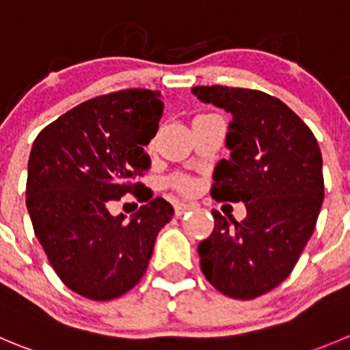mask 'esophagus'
<instances>
[{
  "instance_id": "esophagus-1",
  "label": "esophagus",
  "mask_w": 350,
  "mask_h": 350,
  "mask_svg": "<svg viewBox=\"0 0 350 350\" xmlns=\"http://www.w3.org/2000/svg\"><path fill=\"white\" fill-rule=\"evenodd\" d=\"M192 208H194V206H192V204H185V202H177V204H175V215L182 216V215H185V213H187V211H191Z\"/></svg>"
}]
</instances>
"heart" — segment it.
<instances>
[{"instance_id": "obj_1", "label": "heart", "mask_w": 350, "mask_h": 350, "mask_svg": "<svg viewBox=\"0 0 350 350\" xmlns=\"http://www.w3.org/2000/svg\"><path fill=\"white\" fill-rule=\"evenodd\" d=\"M168 184L172 185L175 191L182 192V194H191L196 189V182L192 180L191 177H187V175H182V173H177V175L170 177Z\"/></svg>"}]
</instances>
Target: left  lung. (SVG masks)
Instances as JSON below:
<instances>
[{"label": "left lung", "instance_id": "left-lung-1", "mask_svg": "<svg viewBox=\"0 0 350 350\" xmlns=\"http://www.w3.org/2000/svg\"><path fill=\"white\" fill-rule=\"evenodd\" d=\"M201 101L234 115L211 196L242 201V221L213 209L215 228L198 245L206 280L232 299L259 297L291 275L316 227L325 196L311 129L280 99L254 89L201 85Z\"/></svg>", "mask_w": 350, "mask_h": 350}]
</instances>
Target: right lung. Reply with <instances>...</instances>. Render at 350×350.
<instances>
[{
    "mask_svg": "<svg viewBox=\"0 0 350 350\" xmlns=\"http://www.w3.org/2000/svg\"><path fill=\"white\" fill-rule=\"evenodd\" d=\"M161 115V92L123 89L81 103L32 144L25 202L34 234L59 280L82 297L111 301L134 288L172 219V204L139 182ZM125 193L145 202L127 224L107 209Z\"/></svg>",
    "mask_w": 350,
    "mask_h": 350,
    "instance_id": "add662e5",
    "label": "right lung"
}]
</instances>
